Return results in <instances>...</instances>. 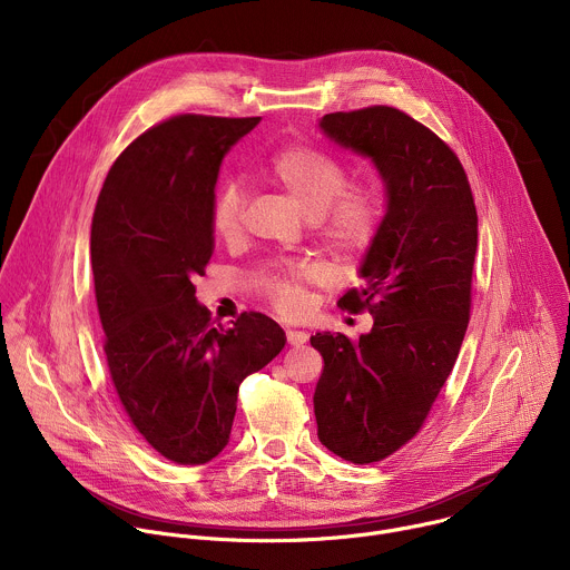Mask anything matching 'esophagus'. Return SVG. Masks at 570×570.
<instances>
[{
  "instance_id": "esophagus-1",
  "label": "esophagus",
  "mask_w": 570,
  "mask_h": 570,
  "mask_svg": "<svg viewBox=\"0 0 570 570\" xmlns=\"http://www.w3.org/2000/svg\"><path fill=\"white\" fill-rule=\"evenodd\" d=\"M286 341H288V345L299 347V345H304L308 341V334L299 332V330H286Z\"/></svg>"
}]
</instances>
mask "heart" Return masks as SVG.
Masks as SVG:
<instances>
[{
	"instance_id": "obj_1",
	"label": "heart",
	"mask_w": 570,
	"mask_h": 570,
	"mask_svg": "<svg viewBox=\"0 0 570 570\" xmlns=\"http://www.w3.org/2000/svg\"><path fill=\"white\" fill-rule=\"evenodd\" d=\"M297 209L313 223L322 248L341 259H354L370 250L385 216V198L376 185H350L347 169L336 157L306 144H291L277 150L266 169ZM246 216V189L240 180L227 178L212 200V227L220 238H236ZM320 277L315 266L279 264L259 275L271 304L286 315L299 313L306 304L304 286Z\"/></svg>"
}]
</instances>
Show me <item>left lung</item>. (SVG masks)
I'll list each match as a JSON object with an SVG mask.
<instances>
[{"label": "left lung", "instance_id": "1", "mask_svg": "<svg viewBox=\"0 0 570 570\" xmlns=\"http://www.w3.org/2000/svg\"><path fill=\"white\" fill-rule=\"evenodd\" d=\"M336 144L374 161L387 212L361 266L363 286L338 306L370 311L358 341L315 334L324 367L313 394L320 442L354 464L379 462L424 426L471 315L478 214L458 155L390 106L324 115Z\"/></svg>", "mask_w": 570, "mask_h": 570}]
</instances>
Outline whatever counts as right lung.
I'll use <instances>...</instances> for the list:
<instances>
[{
  "label": "right lung",
  "instance_id": "1",
  "mask_svg": "<svg viewBox=\"0 0 570 570\" xmlns=\"http://www.w3.org/2000/svg\"><path fill=\"white\" fill-rule=\"evenodd\" d=\"M257 124L176 115L148 128L115 159L92 216L110 379L135 431L176 464H205L225 449L240 381L286 343L257 311L214 327L194 286L214 253L220 159Z\"/></svg>",
  "mask_w": 570,
  "mask_h": 570
}]
</instances>
